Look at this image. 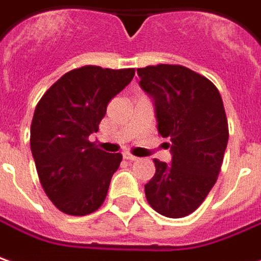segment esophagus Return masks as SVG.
<instances>
[{
	"label": "esophagus",
	"instance_id": "1",
	"mask_svg": "<svg viewBox=\"0 0 261 261\" xmlns=\"http://www.w3.org/2000/svg\"><path fill=\"white\" fill-rule=\"evenodd\" d=\"M123 158L127 160V161H137V160H138L137 156L131 155V154H128V152H124V154H123Z\"/></svg>",
	"mask_w": 261,
	"mask_h": 261
}]
</instances>
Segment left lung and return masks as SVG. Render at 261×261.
<instances>
[{"label": "left lung", "mask_w": 261, "mask_h": 261, "mask_svg": "<svg viewBox=\"0 0 261 261\" xmlns=\"http://www.w3.org/2000/svg\"><path fill=\"white\" fill-rule=\"evenodd\" d=\"M140 86L154 100L158 133L171 140V164L154 160L145 185L151 207L167 218L196 211L218 179L229 128L219 90L181 65L137 69Z\"/></svg>", "instance_id": "left-lung-1"}]
</instances>
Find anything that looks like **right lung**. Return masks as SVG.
Returning a JSON list of instances; mask_svg holds the SVG:
<instances>
[{"label": "right lung", "mask_w": 261, "mask_h": 261, "mask_svg": "<svg viewBox=\"0 0 261 261\" xmlns=\"http://www.w3.org/2000/svg\"><path fill=\"white\" fill-rule=\"evenodd\" d=\"M134 73V69H73L49 87L36 106L31 151L42 188L61 212L85 216L103 205L123 156L99 149L89 136L97 133L109 101Z\"/></svg>", "instance_id": "right-lung-1"}]
</instances>
